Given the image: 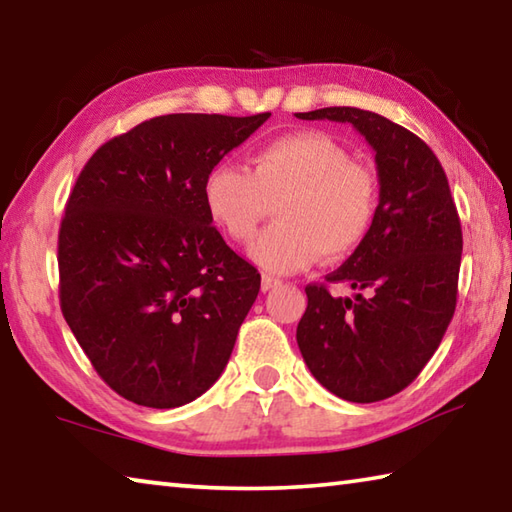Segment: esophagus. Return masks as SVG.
Instances as JSON below:
<instances>
[{
	"label": "esophagus",
	"instance_id": "1",
	"mask_svg": "<svg viewBox=\"0 0 512 512\" xmlns=\"http://www.w3.org/2000/svg\"><path fill=\"white\" fill-rule=\"evenodd\" d=\"M280 284H282V282L277 280V277H271V275H264V277H262V291H264V293H266V291H273V288H277Z\"/></svg>",
	"mask_w": 512,
	"mask_h": 512
}]
</instances>
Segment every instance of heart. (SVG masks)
<instances>
[{"label":"heart","instance_id":"obj_1","mask_svg":"<svg viewBox=\"0 0 512 512\" xmlns=\"http://www.w3.org/2000/svg\"><path fill=\"white\" fill-rule=\"evenodd\" d=\"M275 203L280 224L250 248L259 268L291 275L322 255L340 262L356 253L374 228L378 174L369 163L351 159L333 136L304 129L259 147L250 156V174L221 161L203 179V206L237 244L257 237Z\"/></svg>","mask_w":512,"mask_h":512}]
</instances>
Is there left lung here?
Returning a JSON list of instances; mask_svg holds the SVG:
<instances>
[{
  "instance_id": "obj_1",
  "label": "left lung",
  "mask_w": 512,
  "mask_h": 512,
  "mask_svg": "<svg viewBox=\"0 0 512 512\" xmlns=\"http://www.w3.org/2000/svg\"><path fill=\"white\" fill-rule=\"evenodd\" d=\"M295 116L351 123L374 147L380 183L365 244L327 282L304 288L297 347L331 394L385 401L421 374L457 306L463 237L448 176L421 138L374 111L324 107ZM329 283L357 295L333 298Z\"/></svg>"
}]
</instances>
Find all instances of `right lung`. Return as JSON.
<instances>
[{
  "instance_id": "1",
  "label": "right lung",
  "mask_w": 512,
  "mask_h": 512,
  "mask_svg": "<svg viewBox=\"0 0 512 512\" xmlns=\"http://www.w3.org/2000/svg\"><path fill=\"white\" fill-rule=\"evenodd\" d=\"M167 114L100 145L58 235L60 309L98 376L172 410L217 383L259 293L203 206V179L268 120Z\"/></svg>"
}]
</instances>
